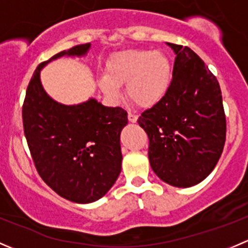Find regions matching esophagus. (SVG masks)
<instances>
[{"label":"esophagus","instance_id":"obj_1","mask_svg":"<svg viewBox=\"0 0 248 248\" xmlns=\"http://www.w3.org/2000/svg\"><path fill=\"white\" fill-rule=\"evenodd\" d=\"M137 120H138V115L133 114V112H128V121L129 122L134 124V122H137Z\"/></svg>","mask_w":248,"mask_h":248}]
</instances>
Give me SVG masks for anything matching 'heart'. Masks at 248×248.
<instances>
[{
    "instance_id": "b5f03b06",
    "label": "heart",
    "mask_w": 248,
    "mask_h": 248,
    "mask_svg": "<svg viewBox=\"0 0 248 248\" xmlns=\"http://www.w3.org/2000/svg\"><path fill=\"white\" fill-rule=\"evenodd\" d=\"M171 80V64L166 54L151 50H127L112 56L106 64V76L98 85L107 98H121V85L127 96L141 108H152L163 99Z\"/></svg>"
}]
</instances>
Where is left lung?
<instances>
[{
	"label": "left lung",
	"instance_id": "left-lung-1",
	"mask_svg": "<svg viewBox=\"0 0 248 248\" xmlns=\"http://www.w3.org/2000/svg\"><path fill=\"white\" fill-rule=\"evenodd\" d=\"M167 44L176 55L171 82L138 124L149 137L152 170L162 181L186 188L216 167L226 142V115L218 81L204 61L188 46Z\"/></svg>",
	"mask_w": 248,
	"mask_h": 248
}]
</instances>
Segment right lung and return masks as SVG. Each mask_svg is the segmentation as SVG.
Returning <instances> with one entry per match:
<instances>
[{"instance_id": "right-lung-1", "label": "right lung", "mask_w": 248, "mask_h": 248, "mask_svg": "<svg viewBox=\"0 0 248 248\" xmlns=\"http://www.w3.org/2000/svg\"><path fill=\"white\" fill-rule=\"evenodd\" d=\"M90 46H76L39 64L22 106L24 133L37 171L59 196L79 204L101 199L119 177L127 111L94 98L77 106L59 103L42 86L41 71L62 56H84Z\"/></svg>"}]
</instances>
